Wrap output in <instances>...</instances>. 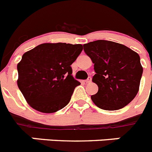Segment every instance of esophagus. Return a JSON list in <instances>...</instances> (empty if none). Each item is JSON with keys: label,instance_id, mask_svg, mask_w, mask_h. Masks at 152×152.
<instances>
[{"label": "esophagus", "instance_id": "esophagus-1", "mask_svg": "<svg viewBox=\"0 0 152 152\" xmlns=\"http://www.w3.org/2000/svg\"><path fill=\"white\" fill-rule=\"evenodd\" d=\"M86 83H91V77H88V78L87 80H86Z\"/></svg>", "mask_w": 152, "mask_h": 152}]
</instances>
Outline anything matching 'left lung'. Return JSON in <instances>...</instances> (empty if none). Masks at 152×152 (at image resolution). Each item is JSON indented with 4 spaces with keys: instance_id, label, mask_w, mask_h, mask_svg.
I'll return each instance as SVG.
<instances>
[{
    "instance_id": "left-lung-1",
    "label": "left lung",
    "mask_w": 152,
    "mask_h": 152,
    "mask_svg": "<svg viewBox=\"0 0 152 152\" xmlns=\"http://www.w3.org/2000/svg\"><path fill=\"white\" fill-rule=\"evenodd\" d=\"M96 74L93 83L98 91L91 95L94 103L104 110H117L130 103L137 94L142 75L140 55L122 44L96 40L83 45Z\"/></svg>"
}]
</instances>
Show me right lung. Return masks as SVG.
<instances>
[{"label": "right lung", "mask_w": 152, "mask_h": 152, "mask_svg": "<svg viewBox=\"0 0 152 152\" xmlns=\"http://www.w3.org/2000/svg\"><path fill=\"white\" fill-rule=\"evenodd\" d=\"M83 45L42 43L28 51L17 64V85L27 103L43 113L63 109L80 83L72 76L71 64Z\"/></svg>", "instance_id": "1"}]
</instances>
